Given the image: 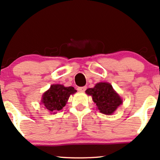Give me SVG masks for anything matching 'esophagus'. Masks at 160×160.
Returning <instances> with one entry per match:
<instances>
[{
  "mask_svg": "<svg viewBox=\"0 0 160 160\" xmlns=\"http://www.w3.org/2000/svg\"><path fill=\"white\" fill-rule=\"evenodd\" d=\"M86 89V86H80V87L78 88V90L79 92H84Z\"/></svg>",
  "mask_w": 160,
  "mask_h": 160,
  "instance_id": "1",
  "label": "esophagus"
}]
</instances>
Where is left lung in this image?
<instances>
[{
    "label": "left lung",
    "instance_id": "left-lung-1",
    "mask_svg": "<svg viewBox=\"0 0 160 160\" xmlns=\"http://www.w3.org/2000/svg\"><path fill=\"white\" fill-rule=\"evenodd\" d=\"M86 92L92 95L98 109L104 114H112L122 103V99L108 82H98L94 88L86 89Z\"/></svg>",
    "mask_w": 160,
    "mask_h": 160
}]
</instances>
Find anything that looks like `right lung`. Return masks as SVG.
I'll return each instance as SVG.
<instances>
[{"instance_id":"right-lung-1","label":"right lung","mask_w":160,"mask_h":160,"mask_svg":"<svg viewBox=\"0 0 160 160\" xmlns=\"http://www.w3.org/2000/svg\"><path fill=\"white\" fill-rule=\"evenodd\" d=\"M76 92L72 86L65 87L61 84L52 85L50 89L43 94L41 102L48 111L56 112L65 107L70 95Z\"/></svg>"}]
</instances>
